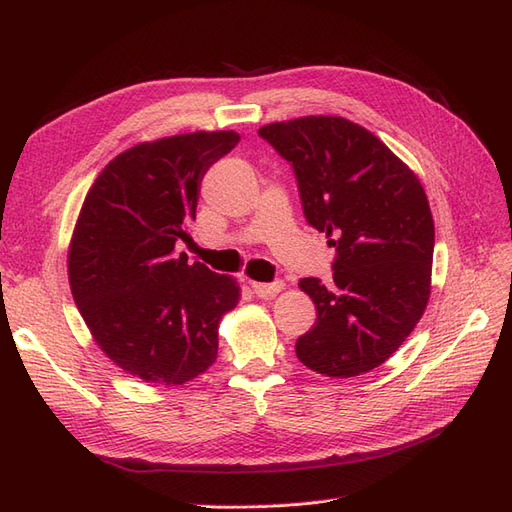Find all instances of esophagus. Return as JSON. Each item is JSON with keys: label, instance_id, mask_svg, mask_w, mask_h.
<instances>
[{"label": "esophagus", "instance_id": "34e87169", "mask_svg": "<svg viewBox=\"0 0 512 512\" xmlns=\"http://www.w3.org/2000/svg\"><path fill=\"white\" fill-rule=\"evenodd\" d=\"M282 288H284L282 282H271V284L252 282V290H254L256 297H260V299H271V297H275V294L280 292Z\"/></svg>", "mask_w": 512, "mask_h": 512}]
</instances>
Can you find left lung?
<instances>
[{
    "mask_svg": "<svg viewBox=\"0 0 512 512\" xmlns=\"http://www.w3.org/2000/svg\"><path fill=\"white\" fill-rule=\"evenodd\" d=\"M258 134L290 162L307 224L335 247L333 284L299 282L318 318L294 350L318 374L361 376L406 342L429 301L433 218L423 185L344 117L269 123Z\"/></svg>",
    "mask_w": 512,
    "mask_h": 512,
    "instance_id": "left-lung-1",
    "label": "left lung"
}]
</instances>
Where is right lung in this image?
Instances as JSON below:
<instances>
[{
  "label": "right lung",
  "mask_w": 512,
  "mask_h": 512,
  "mask_svg": "<svg viewBox=\"0 0 512 512\" xmlns=\"http://www.w3.org/2000/svg\"><path fill=\"white\" fill-rule=\"evenodd\" d=\"M239 143L192 132L134 145L106 164L76 222L68 277L100 350L130 376L175 386L218 359V327L239 286L175 252L196 220L200 181Z\"/></svg>",
  "instance_id": "obj_1"
}]
</instances>
